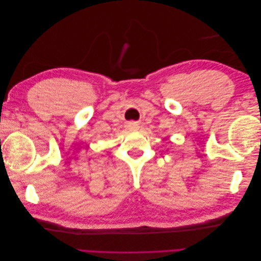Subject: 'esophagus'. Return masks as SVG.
<instances>
[{
    "label": "esophagus",
    "instance_id": "1",
    "mask_svg": "<svg viewBox=\"0 0 261 261\" xmlns=\"http://www.w3.org/2000/svg\"><path fill=\"white\" fill-rule=\"evenodd\" d=\"M128 127H129L130 130H137V129L139 128V126H138V124H136V123H130V124L128 125Z\"/></svg>",
    "mask_w": 261,
    "mask_h": 261
}]
</instances>
